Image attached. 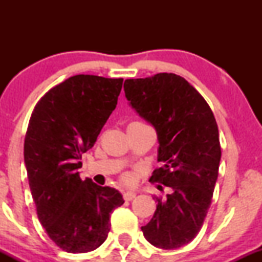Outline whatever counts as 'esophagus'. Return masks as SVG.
Segmentation results:
<instances>
[{
  "instance_id": "34e87169",
  "label": "esophagus",
  "mask_w": 262,
  "mask_h": 262,
  "mask_svg": "<svg viewBox=\"0 0 262 262\" xmlns=\"http://www.w3.org/2000/svg\"><path fill=\"white\" fill-rule=\"evenodd\" d=\"M135 196H137V194H135L134 192H130V191H127V192H124V193H123V198H124V201L134 200Z\"/></svg>"
}]
</instances>
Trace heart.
<instances>
[{"label":"heart","mask_w":262,"mask_h":262,"mask_svg":"<svg viewBox=\"0 0 262 262\" xmlns=\"http://www.w3.org/2000/svg\"><path fill=\"white\" fill-rule=\"evenodd\" d=\"M122 180H123V182H130V176H129V175H124V176H123L122 177Z\"/></svg>","instance_id":"b5f03b06"}]
</instances>
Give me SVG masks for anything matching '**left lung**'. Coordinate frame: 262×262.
<instances>
[{
  "label": "left lung",
  "mask_w": 262,
  "mask_h": 262,
  "mask_svg": "<svg viewBox=\"0 0 262 262\" xmlns=\"http://www.w3.org/2000/svg\"><path fill=\"white\" fill-rule=\"evenodd\" d=\"M124 92L158 133L162 166L149 181L172 189L165 198L155 196L154 215L141 230L156 248L179 249L200 233L212 202L222 156L214 114L202 95L176 74L128 79Z\"/></svg>",
  "instance_id": "8db88e82"
}]
</instances>
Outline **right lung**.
Instances as JSON below:
<instances>
[{
    "label": "right lung",
    "mask_w": 262,
    "mask_h": 262,
    "mask_svg": "<svg viewBox=\"0 0 262 262\" xmlns=\"http://www.w3.org/2000/svg\"><path fill=\"white\" fill-rule=\"evenodd\" d=\"M123 79L75 75L35 104L25 138V162L37 214L48 236L66 252H89L107 239L117 189L80 179L91 149L117 106Z\"/></svg>",
    "instance_id": "obj_1"
}]
</instances>
